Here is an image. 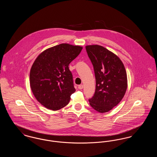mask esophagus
Instances as JSON below:
<instances>
[{
  "instance_id": "34e87169",
  "label": "esophagus",
  "mask_w": 157,
  "mask_h": 157,
  "mask_svg": "<svg viewBox=\"0 0 157 157\" xmlns=\"http://www.w3.org/2000/svg\"><path fill=\"white\" fill-rule=\"evenodd\" d=\"M83 85L81 84V85H79V86H78V88L79 89V90H82L83 89Z\"/></svg>"
}]
</instances>
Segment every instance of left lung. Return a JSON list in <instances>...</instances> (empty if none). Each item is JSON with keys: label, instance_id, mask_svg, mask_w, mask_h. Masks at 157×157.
Here are the masks:
<instances>
[{"label": "left lung", "instance_id": "obj_1", "mask_svg": "<svg viewBox=\"0 0 157 157\" xmlns=\"http://www.w3.org/2000/svg\"><path fill=\"white\" fill-rule=\"evenodd\" d=\"M93 65L95 92L90 104L101 113L108 112L118 104L127 89V75L121 60L113 53L100 45L86 46Z\"/></svg>", "mask_w": 157, "mask_h": 157}]
</instances>
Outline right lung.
Segmentation results:
<instances>
[{
  "mask_svg": "<svg viewBox=\"0 0 157 157\" xmlns=\"http://www.w3.org/2000/svg\"><path fill=\"white\" fill-rule=\"evenodd\" d=\"M82 47L61 44L46 49L33 62L30 72V88L37 101L49 109L67 105L75 92L69 63Z\"/></svg>",
  "mask_w": 157,
  "mask_h": 157,
  "instance_id": "right-lung-1",
  "label": "right lung"
}]
</instances>
